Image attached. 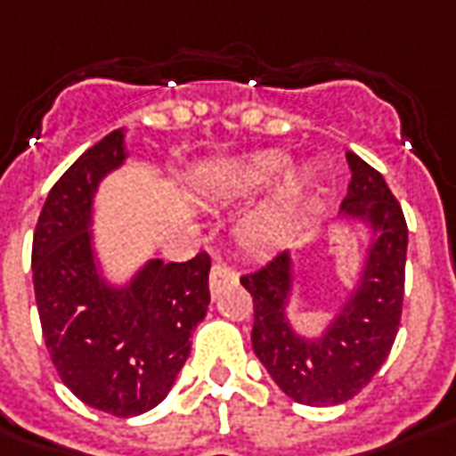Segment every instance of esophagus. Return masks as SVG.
<instances>
[{
    "instance_id": "34e87169",
    "label": "esophagus",
    "mask_w": 456,
    "mask_h": 456,
    "mask_svg": "<svg viewBox=\"0 0 456 456\" xmlns=\"http://www.w3.org/2000/svg\"><path fill=\"white\" fill-rule=\"evenodd\" d=\"M229 281H234V269L224 265V262H216L212 272H209V289H212V294L216 297V294L227 287Z\"/></svg>"
}]
</instances>
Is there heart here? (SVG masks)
Returning a JSON list of instances; mask_svg holds the SVG:
<instances>
[{
	"label": "heart",
	"instance_id": "b5f03b06",
	"mask_svg": "<svg viewBox=\"0 0 456 456\" xmlns=\"http://www.w3.org/2000/svg\"><path fill=\"white\" fill-rule=\"evenodd\" d=\"M289 167V157L281 151H262L241 162L222 164L202 176V189L216 200L247 197L269 187ZM312 189L309 172H289L274 189V194L256 212L241 222L240 237L249 247H265L277 241L289 229L294 216L305 207Z\"/></svg>",
	"mask_w": 456,
	"mask_h": 456
}]
</instances>
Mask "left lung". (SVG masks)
Returning <instances> with one entry per match:
<instances>
[{
    "label": "left lung",
    "mask_w": 456,
    "mask_h": 456,
    "mask_svg": "<svg viewBox=\"0 0 456 456\" xmlns=\"http://www.w3.org/2000/svg\"><path fill=\"white\" fill-rule=\"evenodd\" d=\"M352 182L342 212L374 229L367 265L349 305L319 339H305L287 319L292 292L289 252H280L241 274L252 294L254 354L280 389L299 404L330 407L359 395L379 371L395 345L404 302L407 222L384 176L346 151Z\"/></svg>",
    "instance_id": "left-lung-1"
}]
</instances>
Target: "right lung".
I'll return each instance as SVG.
<instances>
[{
  "mask_svg": "<svg viewBox=\"0 0 456 456\" xmlns=\"http://www.w3.org/2000/svg\"><path fill=\"white\" fill-rule=\"evenodd\" d=\"M124 157V134L111 132L59 176L34 229L32 274L61 382L94 410L134 417L169 395L187 362L209 306L212 259H151L124 289L107 287L92 252V200Z\"/></svg>",
  "mask_w": 456,
  "mask_h": 456,
  "instance_id": "add662e5",
  "label": "right lung"
}]
</instances>
